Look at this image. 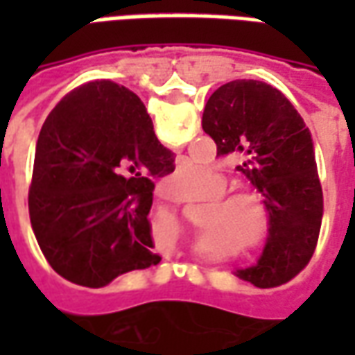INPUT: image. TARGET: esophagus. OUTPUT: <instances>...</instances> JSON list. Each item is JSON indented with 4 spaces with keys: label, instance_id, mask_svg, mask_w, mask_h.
I'll list each match as a JSON object with an SVG mask.
<instances>
[{
    "label": "esophagus",
    "instance_id": "esophagus-1",
    "mask_svg": "<svg viewBox=\"0 0 355 355\" xmlns=\"http://www.w3.org/2000/svg\"><path fill=\"white\" fill-rule=\"evenodd\" d=\"M159 196H162V198H167V200H171V198H173V196L169 193V190H167L165 186H162V188H159Z\"/></svg>",
    "mask_w": 355,
    "mask_h": 355
}]
</instances>
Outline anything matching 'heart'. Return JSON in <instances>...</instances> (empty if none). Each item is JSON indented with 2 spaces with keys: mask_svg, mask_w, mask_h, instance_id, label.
<instances>
[{
  "mask_svg": "<svg viewBox=\"0 0 355 355\" xmlns=\"http://www.w3.org/2000/svg\"><path fill=\"white\" fill-rule=\"evenodd\" d=\"M203 177L205 167L188 162L173 171L167 180L173 182L175 192L188 193L200 184ZM226 186V178L215 175L213 188L216 196H213L211 201L205 200L201 205V224L205 230H201L198 236L205 241L215 236L241 241L247 254L262 253L272 241V213L266 198L253 188H236L223 192Z\"/></svg>",
  "mask_w": 355,
  "mask_h": 355,
  "instance_id": "b5f03b06",
  "label": "heart"
}]
</instances>
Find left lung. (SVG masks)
I'll use <instances>...</instances> for the list:
<instances>
[{
    "mask_svg": "<svg viewBox=\"0 0 355 355\" xmlns=\"http://www.w3.org/2000/svg\"><path fill=\"white\" fill-rule=\"evenodd\" d=\"M203 131L216 155H238L241 171L266 198L272 241L259 264L238 270L257 287L293 279L310 262L323 216L315 152L310 129L289 98L268 83L236 80L209 96Z\"/></svg>",
    "mask_w": 355,
    "mask_h": 355,
    "instance_id": "left-lung-1",
    "label": "left lung"
}]
</instances>
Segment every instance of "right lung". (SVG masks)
<instances>
[{"mask_svg":"<svg viewBox=\"0 0 355 355\" xmlns=\"http://www.w3.org/2000/svg\"><path fill=\"white\" fill-rule=\"evenodd\" d=\"M137 94L112 81L73 89L45 119L28 196L51 268L98 289L162 261L152 253V178L175 171Z\"/></svg>","mask_w":355,"mask_h":355,"instance_id":"obj_1","label":"right lung"}]
</instances>
